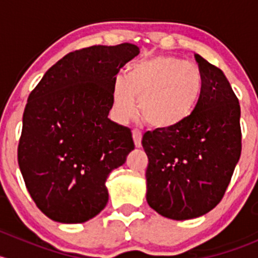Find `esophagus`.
<instances>
[{
  "label": "esophagus",
  "instance_id": "34e87169",
  "mask_svg": "<svg viewBox=\"0 0 258 258\" xmlns=\"http://www.w3.org/2000/svg\"><path fill=\"white\" fill-rule=\"evenodd\" d=\"M132 137H134V142L135 146L137 148L141 147V141H142V134L139 131V130H132Z\"/></svg>",
  "mask_w": 258,
  "mask_h": 258
}]
</instances>
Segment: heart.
<instances>
[{
	"label": "heart",
	"instance_id": "obj_1",
	"mask_svg": "<svg viewBox=\"0 0 258 258\" xmlns=\"http://www.w3.org/2000/svg\"><path fill=\"white\" fill-rule=\"evenodd\" d=\"M204 77L196 64L173 56H153L132 62L126 77L112 86V110L119 121L136 116L137 101L142 119L160 130L186 121L199 105Z\"/></svg>",
	"mask_w": 258,
	"mask_h": 258
}]
</instances>
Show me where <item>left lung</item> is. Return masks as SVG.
Masks as SVG:
<instances>
[{
    "mask_svg": "<svg viewBox=\"0 0 258 258\" xmlns=\"http://www.w3.org/2000/svg\"><path fill=\"white\" fill-rule=\"evenodd\" d=\"M204 92L191 116L173 128L146 132V200L171 220H191L215 209L241 156V108L225 74L195 54Z\"/></svg>",
    "mask_w": 258,
    "mask_h": 258,
    "instance_id": "obj_1",
    "label": "left lung"
}]
</instances>
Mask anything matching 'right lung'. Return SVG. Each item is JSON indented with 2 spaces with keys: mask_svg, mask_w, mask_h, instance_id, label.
<instances>
[{
  "mask_svg": "<svg viewBox=\"0 0 258 258\" xmlns=\"http://www.w3.org/2000/svg\"><path fill=\"white\" fill-rule=\"evenodd\" d=\"M139 53L132 43L70 52L28 96L18 165L51 220L82 223L107 205L106 179L135 148L131 130L108 118L113 81Z\"/></svg>",
  "mask_w": 258,
  "mask_h": 258,
  "instance_id": "add662e5",
  "label": "right lung"
}]
</instances>
